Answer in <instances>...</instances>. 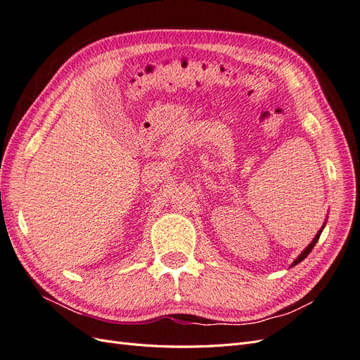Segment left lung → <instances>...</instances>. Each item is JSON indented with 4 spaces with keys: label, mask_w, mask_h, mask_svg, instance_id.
<instances>
[{
    "label": "left lung",
    "mask_w": 360,
    "mask_h": 360,
    "mask_svg": "<svg viewBox=\"0 0 360 360\" xmlns=\"http://www.w3.org/2000/svg\"><path fill=\"white\" fill-rule=\"evenodd\" d=\"M323 228H324V226H323ZM323 228H321V230H320V231L317 233V236H315V237H314V240H312V242H311V243L308 245V248H307V249H304V250H303V252H302V254H300V255H299V257H297L296 259H294V263H292L291 266H296V264H299L302 259H304V258H307V257L309 255V252H311V250L314 249L315 243H317V242H319V238H320V236H321V231H323Z\"/></svg>",
    "instance_id": "8db88e82"
}]
</instances>
